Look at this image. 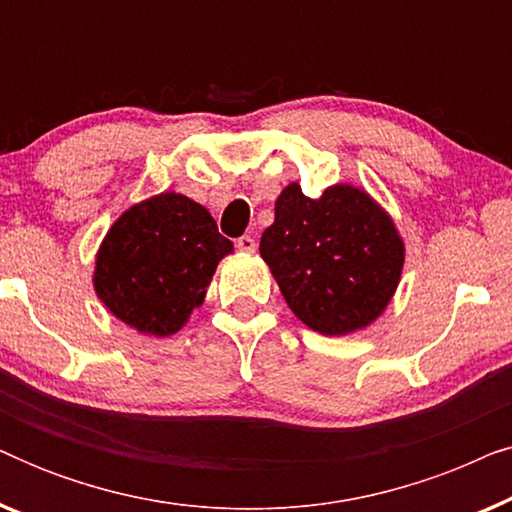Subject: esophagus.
Listing matches in <instances>:
<instances>
[{"label": "esophagus", "instance_id": "esophagus-1", "mask_svg": "<svg viewBox=\"0 0 512 512\" xmlns=\"http://www.w3.org/2000/svg\"><path fill=\"white\" fill-rule=\"evenodd\" d=\"M235 247L240 249V251H247V254H254V251H256V240L251 235H242V237H237Z\"/></svg>", "mask_w": 512, "mask_h": 512}]
</instances>
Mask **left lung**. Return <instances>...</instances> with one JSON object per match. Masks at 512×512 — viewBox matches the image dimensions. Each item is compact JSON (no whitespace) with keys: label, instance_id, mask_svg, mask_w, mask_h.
<instances>
[{"label":"left lung","instance_id":"8db88e82","mask_svg":"<svg viewBox=\"0 0 512 512\" xmlns=\"http://www.w3.org/2000/svg\"><path fill=\"white\" fill-rule=\"evenodd\" d=\"M261 256L293 314L324 335H347L380 317L401 279L405 249L389 214L361 188L338 184L307 198L289 184Z\"/></svg>","mask_w":512,"mask_h":512}]
</instances>
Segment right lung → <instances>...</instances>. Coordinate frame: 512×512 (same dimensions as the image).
<instances>
[{
	"mask_svg": "<svg viewBox=\"0 0 512 512\" xmlns=\"http://www.w3.org/2000/svg\"><path fill=\"white\" fill-rule=\"evenodd\" d=\"M233 251L205 207L181 193L139 202L104 237L95 291L111 314L149 335H172L205 300L216 265Z\"/></svg>",
	"mask_w": 512,
	"mask_h": 512,
	"instance_id": "right-lung-1",
	"label": "right lung"
}]
</instances>
